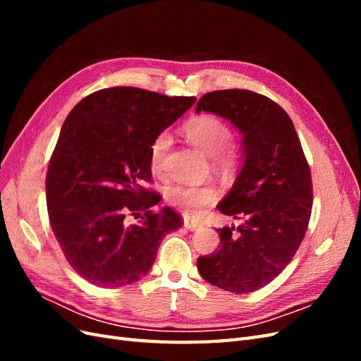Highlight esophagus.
I'll return each mask as SVG.
<instances>
[{
    "instance_id": "obj_1",
    "label": "esophagus",
    "mask_w": 361,
    "mask_h": 361,
    "mask_svg": "<svg viewBox=\"0 0 361 361\" xmlns=\"http://www.w3.org/2000/svg\"><path fill=\"white\" fill-rule=\"evenodd\" d=\"M183 227L187 228V231H197V228L200 227V224L191 221L190 218H185V220H183Z\"/></svg>"
}]
</instances>
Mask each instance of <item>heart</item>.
<instances>
[{"mask_svg": "<svg viewBox=\"0 0 361 361\" xmlns=\"http://www.w3.org/2000/svg\"><path fill=\"white\" fill-rule=\"evenodd\" d=\"M183 134L190 143L206 157H214L220 167H231L236 159L235 149L228 145L232 138L231 128L221 118L211 114H202L188 120L183 126ZM170 146L169 134H159L150 146V167L154 173L162 170L164 159ZM169 202L190 216H199L203 207L216 199V190L212 185H176L167 191Z\"/></svg>", "mask_w": 361, "mask_h": 361, "instance_id": "heart-1", "label": "heart"}]
</instances>
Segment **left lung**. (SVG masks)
<instances>
[{"label":"left lung","instance_id":"obj_1","mask_svg":"<svg viewBox=\"0 0 361 361\" xmlns=\"http://www.w3.org/2000/svg\"><path fill=\"white\" fill-rule=\"evenodd\" d=\"M228 120L243 135L244 166L218 211L243 220L216 228L220 248L197 259L200 276L232 293L255 292L288 267L312 214V178L288 113L269 97L232 89L206 93L195 113Z\"/></svg>","mask_w":361,"mask_h":361}]
</instances>
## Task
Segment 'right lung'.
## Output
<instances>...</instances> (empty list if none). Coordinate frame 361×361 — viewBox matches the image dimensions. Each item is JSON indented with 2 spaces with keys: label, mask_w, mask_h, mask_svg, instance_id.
I'll return each mask as SVG.
<instances>
[{
  "label": "right lung",
  "mask_w": 361,
  "mask_h": 361,
  "mask_svg": "<svg viewBox=\"0 0 361 361\" xmlns=\"http://www.w3.org/2000/svg\"><path fill=\"white\" fill-rule=\"evenodd\" d=\"M194 102L111 87L84 97L64 120L47 173L49 223L69 265L92 285L122 288L143 279L164 236L182 227L169 206L150 211L161 197L143 182L152 180L154 140Z\"/></svg>",
  "instance_id": "add662e5"
}]
</instances>
